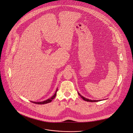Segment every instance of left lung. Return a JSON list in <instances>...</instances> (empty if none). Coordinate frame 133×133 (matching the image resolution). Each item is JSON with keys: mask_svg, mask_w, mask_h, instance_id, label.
Wrapping results in <instances>:
<instances>
[{"mask_svg": "<svg viewBox=\"0 0 133 133\" xmlns=\"http://www.w3.org/2000/svg\"><path fill=\"white\" fill-rule=\"evenodd\" d=\"M78 95L80 96V97L83 100H84V101H88V102H98V101H100V100H90V99H87V98L83 97V96H82L79 92H78Z\"/></svg>", "mask_w": 133, "mask_h": 133, "instance_id": "8db88e82", "label": "left lung"}]
</instances>
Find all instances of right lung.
<instances>
[{"instance_id":"1","label":"right lung","mask_w":133,"mask_h":133,"mask_svg":"<svg viewBox=\"0 0 133 133\" xmlns=\"http://www.w3.org/2000/svg\"><path fill=\"white\" fill-rule=\"evenodd\" d=\"M57 91V89L56 90V91L55 94H54L51 98H49V99H48V100H45V101H42V102H33V101H32V102L34 103H35V104H46V103H50V102H51L55 98V97H56Z\"/></svg>"}]
</instances>
